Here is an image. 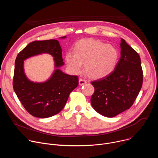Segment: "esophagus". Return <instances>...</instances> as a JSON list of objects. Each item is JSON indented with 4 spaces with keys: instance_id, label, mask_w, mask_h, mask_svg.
Instances as JSON below:
<instances>
[{
    "instance_id": "34e87169",
    "label": "esophagus",
    "mask_w": 158,
    "mask_h": 158,
    "mask_svg": "<svg viewBox=\"0 0 158 158\" xmlns=\"http://www.w3.org/2000/svg\"><path fill=\"white\" fill-rule=\"evenodd\" d=\"M87 82V81L85 80V79H79V84L80 85H84V84H85Z\"/></svg>"
}]
</instances>
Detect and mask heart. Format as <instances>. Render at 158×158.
Instances as JSON below:
<instances>
[{"label":"heart","mask_w":158,"mask_h":158,"mask_svg":"<svg viewBox=\"0 0 158 158\" xmlns=\"http://www.w3.org/2000/svg\"><path fill=\"white\" fill-rule=\"evenodd\" d=\"M74 52H67L65 62L74 74L82 71L85 63L87 74L93 78H101L114 71L118 62L119 52L113 46L102 41L85 39L77 42L74 47Z\"/></svg>","instance_id":"obj_1"}]
</instances>
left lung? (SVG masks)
Masks as SVG:
<instances>
[{
    "label": "left lung",
    "mask_w": 158,
    "mask_h": 158,
    "mask_svg": "<svg viewBox=\"0 0 158 158\" xmlns=\"http://www.w3.org/2000/svg\"><path fill=\"white\" fill-rule=\"evenodd\" d=\"M121 57L114 70L107 76L91 82L94 93L91 103L98 113L113 118L129 109L138 96L143 84L141 59L123 39Z\"/></svg>",
    "instance_id": "obj_1"
}]
</instances>
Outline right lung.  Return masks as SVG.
Listing matches in <instances>:
<instances>
[{
    "mask_svg": "<svg viewBox=\"0 0 158 158\" xmlns=\"http://www.w3.org/2000/svg\"><path fill=\"white\" fill-rule=\"evenodd\" d=\"M60 38L65 39L66 36ZM42 53H49L54 57L55 69L47 81H31L25 74L24 60ZM64 64L62 49L59 41L55 39L32 42L17 55L13 88L22 105L32 116L47 118L58 114L65 106L70 93L77 87V76H70L59 69Z\"/></svg>",
    "mask_w": 158,
    "mask_h": 158,
    "instance_id": "obj_1",
    "label": "right lung"
}]
</instances>
